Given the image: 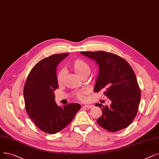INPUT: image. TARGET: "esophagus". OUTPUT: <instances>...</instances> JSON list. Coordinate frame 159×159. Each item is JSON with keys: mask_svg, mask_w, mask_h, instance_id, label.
<instances>
[{"mask_svg": "<svg viewBox=\"0 0 159 159\" xmlns=\"http://www.w3.org/2000/svg\"><path fill=\"white\" fill-rule=\"evenodd\" d=\"M93 107V105H84L83 107L87 108H92Z\"/></svg>", "mask_w": 159, "mask_h": 159, "instance_id": "esophagus-1", "label": "esophagus"}]
</instances>
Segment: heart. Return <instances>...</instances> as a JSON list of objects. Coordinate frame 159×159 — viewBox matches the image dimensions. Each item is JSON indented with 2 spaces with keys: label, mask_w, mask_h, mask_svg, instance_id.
I'll use <instances>...</instances> for the list:
<instances>
[{
  "label": "heart",
  "mask_w": 159,
  "mask_h": 159,
  "mask_svg": "<svg viewBox=\"0 0 159 159\" xmlns=\"http://www.w3.org/2000/svg\"><path fill=\"white\" fill-rule=\"evenodd\" d=\"M70 67L76 73L78 74L82 78L86 75H89L90 72V68L88 64L81 59H75L72 61L70 64ZM64 71L61 70L58 71L57 74V80L59 84L61 83L64 80ZM88 93L87 90H81L75 92L74 96L76 99L79 101H84L86 99V95Z\"/></svg>",
  "instance_id": "1"
}]
</instances>
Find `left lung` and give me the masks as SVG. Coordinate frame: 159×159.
Masks as SVG:
<instances>
[{
  "label": "left lung",
  "mask_w": 159,
  "mask_h": 159,
  "mask_svg": "<svg viewBox=\"0 0 159 159\" xmlns=\"http://www.w3.org/2000/svg\"><path fill=\"white\" fill-rule=\"evenodd\" d=\"M80 53L96 61L99 66L94 91L105 89L103 93L112 101L110 107L95 104L102 112L97 122L110 132L127 127L135 118L141 98L133 68L125 59L114 53L102 51Z\"/></svg>",
  "instance_id": "8db88e82"
}]
</instances>
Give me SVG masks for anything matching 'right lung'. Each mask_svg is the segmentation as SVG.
Here are the masks:
<instances>
[{
    "label": "right lung",
    "instance_id": "1",
    "mask_svg": "<svg viewBox=\"0 0 159 159\" xmlns=\"http://www.w3.org/2000/svg\"><path fill=\"white\" fill-rule=\"evenodd\" d=\"M68 54H53L41 60L31 70L24 86L27 114L38 128L49 134L67 127L81 107L77 103L58 107L54 101L53 92L58 87L57 66Z\"/></svg>",
    "mask_w": 159,
    "mask_h": 159
}]
</instances>
